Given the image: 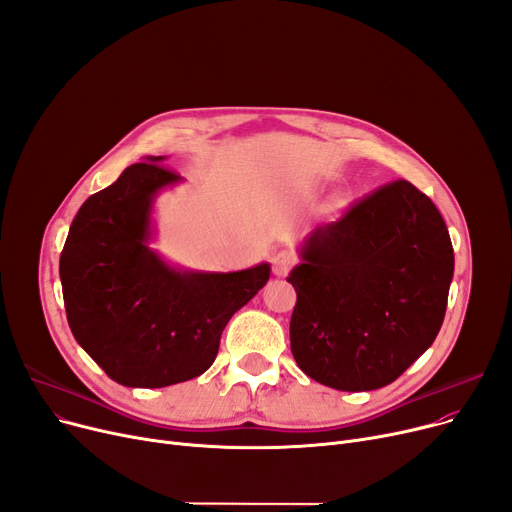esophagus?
I'll list each match as a JSON object with an SVG mask.
<instances>
[{"instance_id":"34e87169","label":"esophagus","mask_w":512,"mask_h":512,"mask_svg":"<svg viewBox=\"0 0 512 512\" xmlns=\"http://www.w3.org/2000/svg\"><path fill=\"white\" fill-rule=\"evenodd\" d=\"M292 263H294L292 253H288V251H280V253H276V255L272 257V270H274V274H276V276H286V274L290 272Z\"/></svg>"}]
</instances>
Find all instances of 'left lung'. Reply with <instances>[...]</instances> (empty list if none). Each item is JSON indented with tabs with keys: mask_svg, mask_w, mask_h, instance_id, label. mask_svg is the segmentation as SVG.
Listing matches in <instances>:
<instances>
[{
	"mask_svg": "<svg viewBox=\"0 0 512 512\" xmlns=\"http://www.w3.org/2000/svg\"><path fill=\"white\" fill-rule=\"evenodd\" d=\"M286 278L290 351L311 380L363 392L392 384L436 340L454 274L438 207L407 180L315 228Z\"/></svg>",
	"mask_w": 512,
	"mask_h": 512,
	"instance_id": "obj_1",
	"label": "left lung"
}]
</instances>
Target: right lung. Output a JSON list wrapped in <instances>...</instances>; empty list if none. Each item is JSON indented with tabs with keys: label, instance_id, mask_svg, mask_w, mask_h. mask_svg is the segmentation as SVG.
Listing matches in <instances>:
<instances>
[{
	"label": "right lung",
	"instance_id": "add662e5",
	"mask_svg": "<svg viewBox=\"0 0 512 512\" xmlns=\"http://www.w3.org/2000/svg\"><path fill=\"white\" fill-rule=\"evenodd\" d=\"M134 164L78 209L60 255L70 330L128 388L193 380L215 361L230 317L270 280V263L240 272H188L151 247L161 188L182 178L164 157Z\"/></svg>",
	"mask_w": 512,
	"mask_h": 512
}]
</instances>
